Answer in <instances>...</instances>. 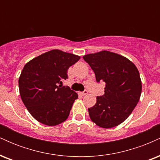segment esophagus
<instances>
[{"mask_svg":"<svg viewBox=\"0 0 160 160\" xmlns=\"http://www.w3.org/2000/svg\"><path fill=\"white\" fill-rule=\"evenodd\" d=\"M86 94H88V91L87 90H84L83 92H81L82 95H85Z\"/></svg>","mask_w":160,"mask_h":160,"instance_id":"34e87169","label":"esophagus"}]
</instances>
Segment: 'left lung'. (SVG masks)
<instances>
[{"label": "left lung", "instance_id": "left-lung-1", "mask_svg": "<svg viewBox=\"0 0 160 160\" xmlns=\"http://www.w3.org/2000/svg\"><path fill=\"white\" fill-rule=\"evenodd\" d=\"M83 59L93 70L97 82H105L104 94L88 109L97 126L110 128L124 122L137 105L141 80L136 66L126 57L110 51L88 54Z\"/></svg>", "mask_w": 160, "mask_h": 160}]
</instances>
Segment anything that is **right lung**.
<instances>
[{"mask_svg":"<svg viewBox=\"0 0 160 160\" xmlns=\"http://www.w3.org/2000/svg\"><path fill=\"white\" fill-rule=\"evenodd\" d=\"M80 58L52 49L24 66L19 78L20 96L31 115L41 123L54 126L67 120L78 93L62 86L67 71Z\"/></svg>","mask_w":160,"mask_h":160,"instance_id":"add662e5","label":"right lung"}]
</instances>
